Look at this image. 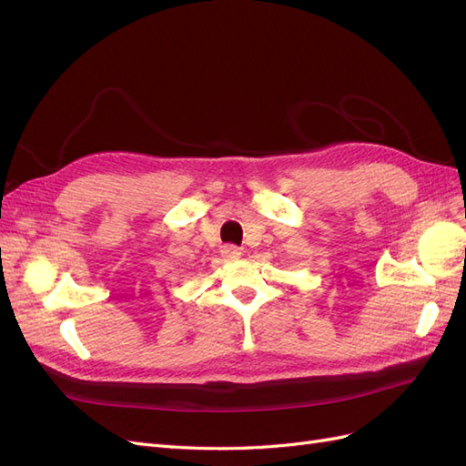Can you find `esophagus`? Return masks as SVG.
<instances>
[{
  "label": "esophagus",
  "instance_id": "1",
  "mask_svg": "<svg viewBox=\"0 0 466 466\" xmlns=\"http://www.w3.org/2000/svg\"><path fill=\"white\" fill-rule=\"evenodd\" d=\"M241 255H243V250L238 247H233V245H225L221 248V257L225 260H237V258H241Z\"/></svg>",
  "mask_w": 466,
  "mask_h": 466
}]
</instances>
